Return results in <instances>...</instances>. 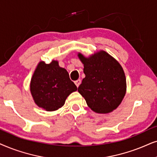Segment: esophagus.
<instances>
[{
    "instance_id": "34e87169",
    "label": "esophagus",
    "mask_w": 157,
    "mask_h": 157,
    "mask_svg": "<svg viewBox=\"0 0 157 157\" xmlns=\"http://www.w3.org/2000/svg\"><path fill=\"white\" fill-rule=\"evenodd\" d=\"M80 83H81V80H76V81H75V84L76 85V86H77V87L80 86Z\"/></svg>"
}]
</instances>
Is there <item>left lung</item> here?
Masks as SVG:
<instances>
[{"mask_svg":"<svg viewBox=\"0 0 157 157\" xmlns=\"http://www.w3.org/2000/svg\"><path fill=\"white\" fill-rule=\"evenodd\" d=\"M78 57L84 64L85 75L78 92L93 111L99 113L113 111L126 94V81L122 67L104 51L89 58L81 54Z\"/></svg>","mask_w":157,"mask_h":157,"instance_id":"left-lung-1","label":"left lung"}]
</instances>
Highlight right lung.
Listing matches in <instances>:
<instances>
[{"label":"right lung","instance_id":"obj_1","mask_svg":"<svg viewBox=\"0 0 157 157\" xmlns=\"http://www.w3.org/2000/svg\"><path fill=\"white\" fill-rule=\"evenodd\" d=\"M30 90L35 103L47 111H53L64 105L66 98L77 88L64 68L57 61L40 62L31 80Z\"/></svg>","mask_w":157,"mask_h":157}]
</instances>
